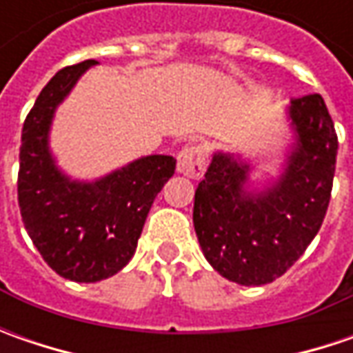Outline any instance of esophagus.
I'll use <instances>...</instances> for the list:
<instances>
[{
  "label": "esophagus",
  "mask_w": 353,
  "mask_h": 353,
  "mask_svg": "<svg viewBox=\"0 0 353 353\" xmlns=\"http://www.w3.org/2000/svg\"><path fill=\"white\" fill-rule=\"evenodd\" d=\"M176 170L188 176V179H202L204 170H206V149L202 145H192V147H184L179 153V163Z\"/></svg>",
  "instance_id": "34e87169"
}]
</instances>
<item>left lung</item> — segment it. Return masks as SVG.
Instances as JSON below:
<instances>
[{
	"label": "left lung",
	"mask_w": 353,
	"mask_h": 353,
	"mask_svg": "<svg viewBox=\"0 0 353 353\" xmlns=\"http://www.w3.org/2000/svg\"><path fill=\"white\" fill-rule=\"evenodd\" d=\"M294 145L285 170L261 192L245 186L250 165L214 153L194 194V230L208 263L245 287L273 283L319 234L332 192L338 137L320 94L292 98Z\"/></svg>",
	"instance_id": "obj_1"
}]
</instances>
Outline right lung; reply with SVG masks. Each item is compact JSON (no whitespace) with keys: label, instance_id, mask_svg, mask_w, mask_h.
Segmentation results:
<instances>
[{"label":"right lung","instance_id":"1","mask_svg":"<svg viewBox=\"0 0 353 353\" xmlns=\"http://www.w3.org/2000/svg\"><path fill=\"white\" fill-rule=\"evenodd\" d=\"M94 64L66 66L50 78L23 123L19 149L25 230L48 267L76 283L112 277L129 263L151 204L176 167L169 155L141 157L94 183L72 181L57 167L48 149L52 117Z\"/></svg>","mask_w":353,"mask_h":353}]
</instances>
